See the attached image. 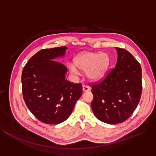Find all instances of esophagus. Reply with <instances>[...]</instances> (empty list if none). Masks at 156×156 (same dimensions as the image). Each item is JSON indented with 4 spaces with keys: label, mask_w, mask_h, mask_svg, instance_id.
Returning a JSON list of instances; mask_svg holds the SVG:
<instances>
[{
    "label": "esophagus",
    "mask_w": 156,
    "mask_h": 156,
    "mask_svg": "<svg viewBox=\"0 0 156 156\" xmlns=\"http://www.w3.org/2000/svg\"><path fill=\"white\" fill-rule=\"evenodd\" d=\"M89 90H90V88H89L88 86H86V85H83V92L89 91Z\"/></svg>",
    "instance_id": "esophagus-1"
}]
</instances>
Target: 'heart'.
<instances>
[{
	"mask_svg": "<svg viewBox=\"0 0 156 156\" xmlns=\"http://www.w3.org/2000/svg\"><path fill=\"white\" fill-rule=\"evenodd\" d=\"M109 57L105 53L85 52L78 55L74 59V65H69L68 69L73 75H78V69L85 72L86 77L90 80H97L102 78L109 67Z\"/></svg>",
	"mask_w": 156,
	"mask_h": 156,
	"instance_id": "1",
	"label": "heart"
}]
</instances>
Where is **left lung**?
Here are the masks:
<instances>
[{
	"instance_id": "8db88e82",
	"label": "left lung",
	"mask_w": 156,
	"mask_h": 156,
	"mask_svg": "<svg viewBox=\"0 0 156 156\" xmlns=\"http://www.w3.org/2000/svg\"><path fill=\"white\" fill-rule=\"evenodd\" d=\"M115 67L103 80L91 87V108L102 122L116 125L127 120L136 109L142 93V69L133 55L115 47Z\"/></svg>"
}]
</instances>
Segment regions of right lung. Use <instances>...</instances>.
Segmentation results:
<instances>
[{"instance_id": "add662e5", "label": "right lung", "mask_w": 156, "mask_h": 156, "mask_svg": "<svg viewBox=\"0 0 156 156\" xmlns=\"http://www.w3.org/2000/svg\"><path fill=\"white\" fill-rule=\"evenodd\" d=\"M67 47L42 49L29 60L22 72V90L25 104L41 122L57 125L71 115L81 96L80 83L65 79L67 68L56 61L65 56Z\"/></svg>"}]
</instances>
